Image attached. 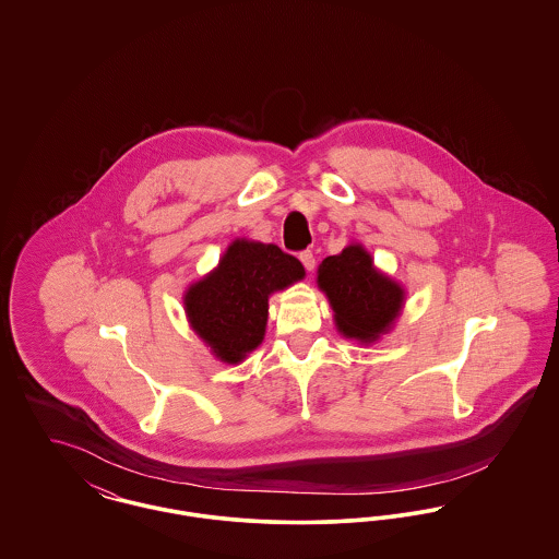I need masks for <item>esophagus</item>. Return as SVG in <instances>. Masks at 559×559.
<instances>
[{"instance_id": "1", "label": "esophagus", "mask_w": 559, "mask_h": 559, "mask_svg": "<svg viewBox=\"0 0 559 559\" xmlns=\"http://www.w3.org/2000/svg\"><path fill=\"white\" fill-rule=\"evenodd\" d=\"M299 262L304 264V267H306L308 272H312L314 266H317V258H314L312 251H301V253H299Z\"/></svg>"}]
</instances>
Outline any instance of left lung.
I'll list each match as a JSON object with an SVG mask.
<instances>
[{"label":"left lung","instance_id":"obj_1","mask_svg":"<svg viewBox=\"0 0 559 559\" xmlns=\"http://www.w3.org/2000/svg\"><path fill=\"white\" fill-rule=\"evenodd\" d=\"M317 283L333 308L337 331L360 344L388 333L404 306V289L374 267L362 245H347L340 255L322 260Z\"/></svg>","mask_w":559,"mask_h":559}]
</instances>
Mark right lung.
<instances>
[{
  "label": "right lung",
  "mask_w": 559,
  "mask_h": 559,
  "mask_svg": "<svg viewBox=\"0 0 559 559\" xmlns=\"http://www.w3.org/2000/svg\"><path fill=\"white\" fill-rule=\"evenodd\" d=\"M304 276L301 262L276 245L233 240L217 267L185 293L188 322L215 358L237 365L264 342L267 297Z\"/></svg>",
  "instance_id": "obj_1"
}]
</instances>
